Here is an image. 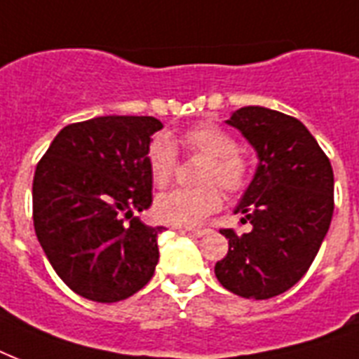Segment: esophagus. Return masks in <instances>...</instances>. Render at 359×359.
<instances>
[{
	"instance_id": "34e87169",
	"label": "esophagus",
	"mask_w": 359,
	"mask_h": 359,
	"mask_svg": "<svg viewBox=\"0 0 359 359\" xmlns=\"http://www.w3.org/2000/svg\"><path fill=\"white\" fill-rule=\"evenodd\" d=\"M184 231H188V233L196 236H203L208 233V229H205V227H184Z\"/></svg>"
}]
</instances>
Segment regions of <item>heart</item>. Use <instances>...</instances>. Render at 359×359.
I'll return each instance as SVG.
<instances>
[{
  "mask_svg": "<svg viewBox=\"0 0 359 359\" xmlns=\"http://www.w3.org/2000/svg\"><path fill=\"white\" fill-rule=\"evenodd\" d=\"M180 145L188 154L207 158L199 177L205 184L163 194L154 203V212L165 224L197 225L222 207L224 196L219 186L227 194H242L250 186L253 169L250 158L238 151L235 135L212 121H201L186 128L180 135ZM147 165L158 188H165L175 179L179 154L168 137L158 135L149 143Z\"/></svg>",
  "mask_w": 359,
  "mask_h": 359,
  "instance_id": "heart-1",
  "label": "heart"
}]
</instances>
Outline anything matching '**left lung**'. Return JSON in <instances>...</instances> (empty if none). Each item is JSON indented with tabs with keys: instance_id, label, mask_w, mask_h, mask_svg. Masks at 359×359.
<instances>
[{
	"instance_id": "1",
	"label": "left lung",
	"mask_w": 359,
	"mask_h": 359,
	"mask_svg": "<svg viewBox=\"0 0 359 359\" xmlns=\"http://www.w3.org/2000/svg\"><path fill=\"white\" fill-rule=\"evenodd\" d=\"M227 123L255 147L259 168L236 212L253 229L229 238L214 272L225 289L266 300L289 290L309 270L334 214V171L326 152L298 119L245 106Z\"/></svg>"
}]
</instances>
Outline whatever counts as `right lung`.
Returning <instances> with one entry per match:
<instances>
[{"instance_id":"obj_1","label":"right lung","mask_w":359,"mask_h":359,"mask_svg":"<svg viewBox=\"0 0 359 359\" xmlns=\"http://www.w3.org/2000/svg\"><path fill=\"white\" fill-rule=\"evenodd\" d=\"M154 117L108 115L65 126L33 177V225L55 273L87 300L121 302L158 264L156 236L135 212L151 207L147 165Z\"/></svg>"}]
</instances>
